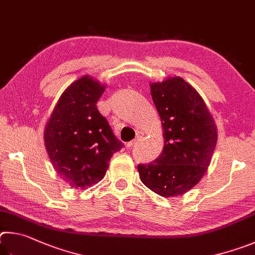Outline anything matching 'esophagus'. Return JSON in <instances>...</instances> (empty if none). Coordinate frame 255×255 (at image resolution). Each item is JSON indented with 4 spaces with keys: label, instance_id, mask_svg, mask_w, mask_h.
Here are the masks:
<instances>
[{
    "label": "esophagus",
    "instance_id": "34e87169",
    "mask_svg": "<svg viewBox=\"0 0 255 255\" xmlns=\"http://www.w3.org/2000/svg\"><path fill=\"white\" fill-rule=\"evenodd\" d=\"M142 137H143V133H142V132H139V133H137V134H136V137H135V139L133 140V141H131V142H128V143L127 144V146H128V149H131L132 146H134V145L137 143V142L141 141Z\"/></svg>",
    "mask_w": 255,
    "mask_h": 255
}]
</instances>
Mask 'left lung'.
I'll list each match as a JSON object with an SVG mask.
<instances>
[{
    "mask_svg": "<svg viewBox=\"0 0 255 255\" xmlns=\"http://www.w3.org/2000/svg\"><path fill=\"white\" fill-rule=\"evenodd\" d=\"M163 130V149L139 164L141 181L162 197L181 196L206 173L217 143V127L199 93L181 77L150 84Z\"/></svg>",
    "mask_w": 255,
    "mask_h": 255,
    "instance_id": "1",
    "label": "left lung"
}]
</instances>
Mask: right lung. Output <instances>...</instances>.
Listing matches in <instances>:
<instances>
[{
  "label": "right lung",
  "instance_id": "add662e5",
  "mask_svg": "<svg viewBox=\"0 0 255 255\" xmlns=\"http://www.w3.org/2000/svg\"><path fill=\"white\" fill-rule=\"evenodd\" d=\"M105 88L89 75L75 80L61 94L44 128L49 159L70 188L101 181L112 155L123 146L96 107Z\"/></svg>",
  "mask_w": 255,
  "mask_h": 255
}]
</instances>
